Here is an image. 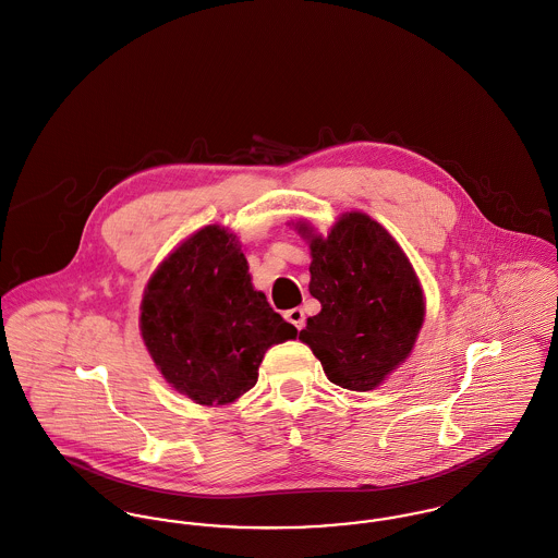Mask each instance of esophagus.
<instances>
[{
  "label": "esophagus",
  "instance_id": "esophagus-1",
  "mask_svg": "<svg viewBox=\"0 0 558 558\" xmlns=\"http://www.w3.org/2000/svg\"><path fill=\"white\" fill-rule=\"evenodd\" d=\"M286 319L294 326V328H299V330H303L304 328V311L303 308H290L288 313H286Z\"/></svg>",
  "mask_w": 558,
  "mask_h": 558
}]
</instances>
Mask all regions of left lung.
Returning a JSON list of instances; mask_svg holds the SVG:
<instances>
[{"instance_id":"1","label":"left lung","mask_w":558,"mask_h":558,"mask_svg":"<svg viewBox=\"0 0 558 558\" xmlns=\"http://www.w3.org/2000/svg\"><path fill=\"white\" fill-rule=\"evenodd\" d=\"M311 250L308 292L322 311L301 341L326 377L348 390L377 388L411 354L424 322V296L399 243L364 213H345L324 239L296 223Z\"/></svg>"}]
</instances>
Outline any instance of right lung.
Returning <instances> with one entry per match:
<instances>
[{"label":"right lung","mask_w":558,"mask_h":558,"mask_svg":"<svg viewBox=\"0 0 558 558\" xmlns=\"http://www.w3.org/2000/svg\"><path fill=\"white\" fill-rule=\"evenodd\" d=\"M141 332L163 379L198 405H228L252 390L270 345L296 339L254 290L236 234L206 226L153 272Z\"/></svg>","instance_id":"right-lung-1"}]
</instances>
